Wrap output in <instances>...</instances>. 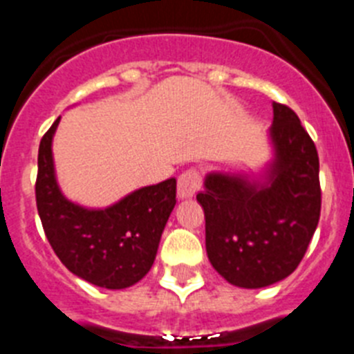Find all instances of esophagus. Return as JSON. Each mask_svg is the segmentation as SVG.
<instances>
[{
    "label": "esophagus",
    "instance_id": "obj_1",
    "mask_svg": "<svg viewBox=\"0 0 354 354\" xmlns=\"http://www.w3.org/2000/svg\"><path fill=\"white\" fill-rule=\"evenodd\" d=\"M200 189V175L196 170H186L177 180V196L179 200L193 198Z\"/></svg>",
    "mask_w": 354,
    "mask_h": 354
}]
</instances>
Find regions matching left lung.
I'll use <instances>...</instances> for the list:
<instances>
[{
	"instance_id": "1",
	"label": "left lung",
	"mask_w": 354,
	"mask_h": 354,
	"mask_svg": "<svg viewBox=\"0 0 354 354\" xmlns=\"http://www.w3.org/2000/svg\"><path fill=\"white\" fill-rule=\"evenodd\" d=\"M271 158L255 171H209L196 195L207 257L228 283L261 289L289 277L321 214L319 158L298 115L273 102Z\"/></svg>"
}]
</instances>
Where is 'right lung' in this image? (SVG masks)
Returning a JSON list of instances; mask_svg holds the SVG:
<instances>
[{"label":"right lung","instance_id":"1","mask_svg":"<svg viewBox=\"0 0 354 354\" xmlns=\"http://www.w3.org/2000/svg\"><path fill=\"white\" fill-rule=\"evenodd\" d=\"M58 124L60 118L39 147L35 195L44 232L72 274L102 289H127L154 264L161 234L175 207L177 180L134 189L106 207L72 202L56 179L53 138Z\"/></svg>","mask_w":354,"mask_h":354}]
</instances>
